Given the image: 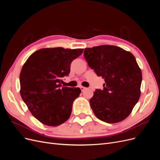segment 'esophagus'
Returning a JSON list of instances; mask_svg holds the SVG:
<instances>
[{"instance_id": "obj_1", "label": "esophagus", "mask_w": 160, "mask_h": 160, "mask_svg": "<svg viewBox=\"0 0 160 160\" xmlns=\"http://www.w3.org/2000/svg\"><path fill=\"white\" fill-rule=\"evenodd\" d=\"M80 89H81V91H83L84 90H85V89H86V88H84V87H81Z\"/></svg>"}]
</instances>
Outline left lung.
<instances>
[{
    "mask_svg": "<svg viewBox=\"0 0 160 160\" xmlns=\"http://www.w3.org/2000/svg\"><path fill=\"white\" fill-rule=\"evenodd\" d=\"M88 65L105 80L103 89H96L91 108L99 119L108 123L127 118L139 99L142 74L130 52L113 45L84 50Z\"/></svg>",
    "mask_w": 160,
    "mask_h": 160,
    "instance_id": "obj_1",
    "label": "left lung"
}]
</instances>
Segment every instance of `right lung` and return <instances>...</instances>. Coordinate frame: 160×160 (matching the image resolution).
<instances>
[{
    "instance_id": "obj_1",
    "label": "right lung",
    "mask_w": 160,
    "mask_h": 160,
    "mask_svg": "<svg viewBox=\"0 0 160 160\" xmlns=\"http://www.w3.org/2000/svg\"><path fill=\"white\" fill-rule=\"evenodd\" d=\"M83 51L62 47L41 49L33 52L22 66L19 77L21 98L42 123L58 126L69 118L81 89L62 87L61 79L69 75L71 62Z\"/></svg>"
}]
</instances>
